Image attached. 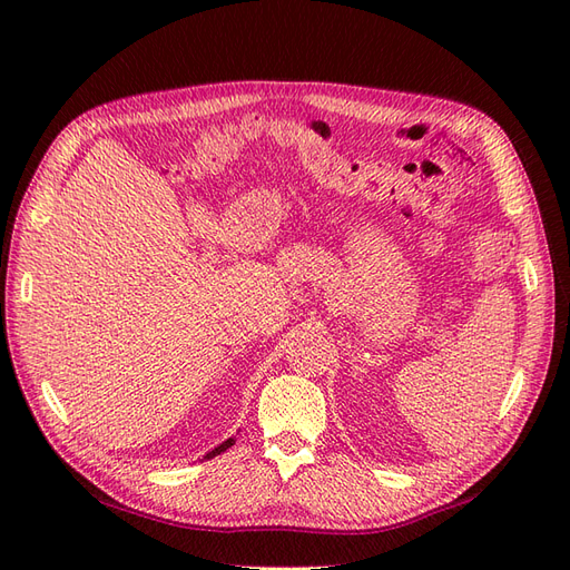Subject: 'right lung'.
Listing matches in <instances>:
<instances>
[{"label": "right lung", "mask_w": 570, "mask_h": 570, "mask_svg": "<svg viewBox=\"0 0 570 570\" xmlns=\"http://www.w3.org/2000/svg\"><path fill=\"white\" fill-rule=\"evenodd\" d=\"M235 444V438H230V440H226V442H220L218 446H214V450L209 452V454H206L204 459H214L216 454H220V452H226L228 450V446H233Z\"/></svg>", "instance_id": "obj_1"}]
</instances>
